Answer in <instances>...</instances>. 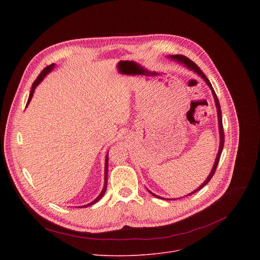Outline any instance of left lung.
Segmentation results:
<instances>
[{
    "label": "left lung",
    "mask_w": 260,
    "mask_h": 260,
    "mask_svg": "<svg viewBox=\"0 0 260 260\" xmlns=\"http://www.w3.org/2000/svg\"><path fill=\"white\" fill-rule=\"evenodd\" d=\"M169 58H171V59H173V60H175V61H178L179 63H181V64H183L185 68H187L188 70H190V71H192L193 73H196V74H198V75L207 83V85L210 87V89L212 90V94H213V96H214V101H215V106H216V109H217V117H218V128H219V137H220V144H219V149H218V153H217V156H216V159H215V162H214V165H213V168H212V170H211V172H210V174H209V176L207 177V179L204 181V183L201 185L200 187H198L196 190H193L192 192H190V193H188L187 196H185V197H188V196H191V194H193L194 192H197V191H199L200 189H202L206 184H208V182L211 180V178L213 177V175L215 174V171H216V168H217V166H218V162H219V159H220V156H221V153H222V150H223V146H224V132H223V125H222V114H221V108H220V104H219V101H218V98H217V95H216V93H215V91H214V89H213V87H212V84H211V82L209 81V79L205 76V74L202 72V70L192 61V60H190L189 58H187L186 56H184V55H180V54H176V55H169L168 56ZM149 191L153 197H155V198H158V199H161V200H169V201H172L171 199H165V198H161V197H159V196H156V194H154L153 192H151L150 190H148ZM184 198V197H183ZM179 199H181V198H179ZM179 199H173V200H179Z\"/></svg>",
    "instance_id": "8db88e82"
}]
</instances>
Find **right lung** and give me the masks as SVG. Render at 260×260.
Segmentation results:
<instances>
[{
    "mask_svg": "<svg viewBox=\"0 0 260 260\" xmlns=\"http://www.w3.org/2000/svg\"><path fill=\"white\" fill-rule=\"evenodd\" d=\"M54 68H55V63H51L50 66H47V67L41 72L40 75H39L38 77H37V79L34 81L32 86H31V89H30V92H29V96H28V100H27V103H26V107L28 106V104H29V102H30V100H31V98H32V94H34V92H35L36 87L38 86V85L43 81V79L45 78V76L48 75V74H49ZM107 179H108V152H107V154H106V159H105V183H104V188H103V190L101 191V193L99 194V197H98L94 201H92L91 203H89V204H87V205H84V206H82V207H78V208H86V207H88V206H91V205L95 204L96 202H99V201L102 199V197L105 194L106 189H107V184H108V180H107Z\"/></svg>",
    "mask_w": 260,
    "mask_h": 260,
    "instance_id": "obj_1",
    "label": "right lung"
}]
</instances>
